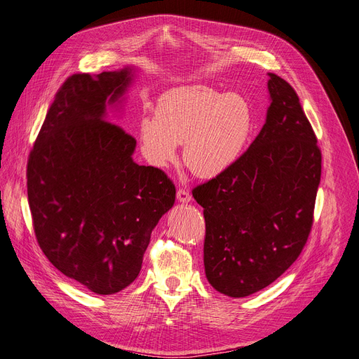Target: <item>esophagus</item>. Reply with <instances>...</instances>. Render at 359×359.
I'll use <instances>...</instances> for the list:
<instances>
[{
  "instance_id": "34e87169",
  "label": "esophagus",
  "mask_w": 359,
  "mask_h": 359,
  "mask_svg": "<svg viewBox=\"0 0 359 359\" xmlns=\"http://www.w3.org/2000/svg\"><path fill=\"white\" fill-rule=\"evenodd\" d=\"M177 201L179 202H183V203H187V202H191L192 201V195H191V192L187 191V189H179L177 191Z\"/></svg>"
}]
</instances>
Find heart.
<instances>
[{"label":"heart","instance_id":"b5f03b06","mask_svg":"<svg viewBox=\"0 0 359 359\" xmlns=\"http://www.w3.org/2000/svg\"><path fill=\"white\" fill-rule=\"evenodd\" d=\"M250 128V109L237 94L184 86L163 94L154 118L141 119L140 141L144 157L156 167L172 163L177 144H184V164L196 176L211 179L238 160Z\"/></svg>","mask_w":359,"mask_h":359}]
</instances>
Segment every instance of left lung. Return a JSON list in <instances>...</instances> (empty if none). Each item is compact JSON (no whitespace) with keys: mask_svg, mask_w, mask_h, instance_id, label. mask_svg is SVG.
I'll return each mask as SVG.
<instances>
[{"mask_svg":"<svg viewBox=\"0 0 359 359\" xmlns=\"http://www.w3.org/2000/svg\"><path fill=\"white\" fill-rule=\"evenodd\" d=\"M268 75L259 135L227 172L192 191L205 217L206 278L234 298L272 284L303 252L322 176V151L295 90Z\"/></svg>","mask_w":359,"mask_h":359,"instance_id":"obj_1","label":"left lung"}]
</instances>
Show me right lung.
<instances>
[{
    "mask_svg": "<svg viewBox=\"0 0 359 359\" xmlns=\"http://www.w3.org/2000/svg\"><path fill=\"white\" fill-rule=\"evenodd\" d=\"M132 69L74 74L55 94L27 161V198L43 255L65 276L109 295L141 271L175 183L132 160L134 137L106 121Z\"/></svg>",
    "mask_w": 359,
    "mask_h": 359,
    "instance_id": "add662e5",
    "label": "right lung"
}]
</instances>
